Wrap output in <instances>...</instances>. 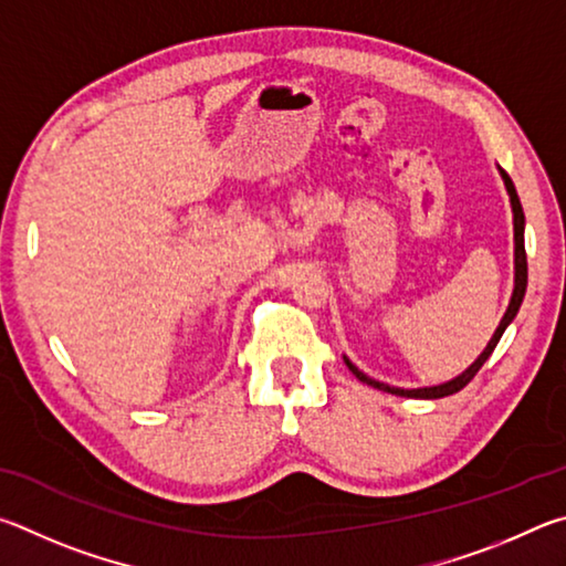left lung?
<instances>
[{"label": "left lung", "mask_w": 566, "mask_h": 566, "mask_svg": "<svg viewBox=\"0 0 566 566\" xmlns=\"http://www.w3.org/2000/svg\"><path fill=\"white\" fill-rule=\"evenodd\" d=\"M500 168V166H497ZM500 176L504 181V188H507L510 193V206H512V223H514V291H512V298H510V305L507 311H504L502 321L497 325V331H494V335L488 343V348H484L478 360H474L468 370H462L458 378H452L448 382H440V385H430V388H395V385H388V382H380L370 378V375H365L358 365H353L348 358L343 355L345 365H348V370L358 378L360 382L370 385V388L375 390H382V392H390V395H400V398H415V400H438V398H448V395H454L460 392L464 385H468L474 375L480 373V368L484 363H488L490 355L494 353V348H497V343L502 338V333L510 328V323L517 318L520 313V305L524 301V291H527V253H524V211H522V203H520V196H517V188H514L512 178L502 171L500 168Z\"/></svg>", "instance_id": "1"}]
</instances>
